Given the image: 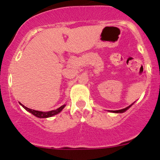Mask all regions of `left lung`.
Instances as JSON below:
<instances>
[{
    "mask_svg": "<svg viewBox=\"0 0 160 160\" xmlns=\"http://www.w3.org/2000/svg\"><path fill=\"white\" fill-rule=\"evenodd\" d=\"M131 106H132V105L129 106V107H126V108H124V109H122V110H110V112H125L126 110H128V109L129 108V107H131Z\"/></svg>",
    "mask_w": 160,
    "mask_h": 160,
    "instance_id": "left-lung-1",
    "label": "left lung"
}]
</instances>
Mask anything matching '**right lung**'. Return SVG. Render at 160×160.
Segmentation results:
<instances>
[{"label":"right lung","mask_w":160,"mask_h":160,"mask_svg":"<svg viewBox=\"0 0 160 160\" xmlns=\"http://www.w3.org/2000/svg\"><path fill=\"white\" fill-rule=\"evenodd\" d=\"M20 104H21V105L22 106V107L25 109V110H28V112H31V113L33 114V115H34L35 117H39V118H48V117H52V116L56 115V114L59 113V112H60V111L63 110V109L64 108V107H65V105H63V106H61V107H59L58 109H57V110L49 111V112H41V111L31 110V109L28 108V107H27L23 106V104H21V102H20Z\"/></svg>","instance_id":"right-lung-1"}]
</instances>
